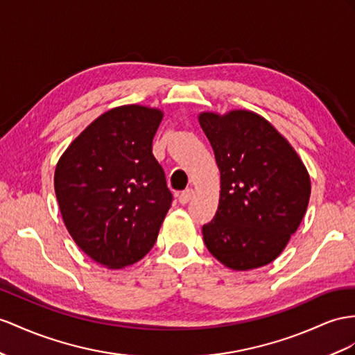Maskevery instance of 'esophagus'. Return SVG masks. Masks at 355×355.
<instances>
[{
  "mask_svg": "<svg viewBox=\"0 0 355 355\" xmlns=\"http://www.w3.org/2000/svg\"><path fill=\"white\" fill-rule=\"evenodd\" d=\"M193 198V190L192 189H186L184 192H181L180 195H178V201H180V204H187L190 199Z\"/></svg>",
  "mask_w": 355,
  "mask_h": 355,
  "instance_id": "1",
  "label": "esophagus"
}]
</instances>
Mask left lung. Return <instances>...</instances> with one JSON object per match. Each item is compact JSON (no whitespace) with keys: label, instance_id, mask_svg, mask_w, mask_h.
Returning a JSON list of instances; mask_svg holds the SVG:
<instances>
[{"label":"left lung","instance_id":"obj_1","mask_svg":"<svg viewBox=\"0 0 355 355\" xmlns=\"http://www.w3.org/2000/svg\"><path fill=\"white\" fill-rule=\"evenodd\" d=\"M220 171L216 216L204 243L225 267L248 271L275 261L302 223L311 177L284 135L248 109L198 115Z\"/></svg>","mask_w":355,"mask_h":355}]
</instances>
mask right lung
<instances>
[{"label": "right lung", "instance_id": "add662e5", "mask_svg": "<svg viewBox=\"0 0 355 355\" xmlns=\"http://www.w3.org/2000/svg\"><path fill=\"white\" fill-rule=\"evenodd\" d=\"M163 111L109 109L61 154L53 174L60 211L85 255L111 270L129 267L154 246L172 195L153 156Z\"/></svg>", "mask_w": 355, "mask_h": 355}]
</instances>
